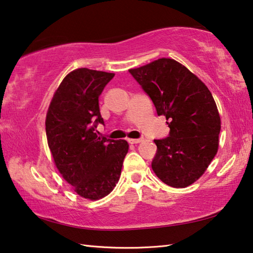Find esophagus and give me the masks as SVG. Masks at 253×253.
<instances>
[{
    "label": "esophagus",
    "mask_w": 253,
    "mask_h": 253,
    "mask_svg": "<svg viewBox=\"0 0 253 253\" xmlns=\"http://www.w3.org/2000/svg\"><path fill=\"white\" fill-rule=\"evenodd\" d=\"M142 140V138H136V139H134V138H131V139H128V141H129V144H139V142H141Z\"/></svg>",
    "instance_id": "1"
}]
</instances>
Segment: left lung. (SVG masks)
Instances as JSON below:
<instances>
[{"label":"left lung","mask_w":253,"mask_h":253,"mask_svg":"<svg viewBox=\"0 0 253 253\" xmlns=\"http://www.w3.org/2000/svg\"><path fill=\"white\" fill-rule=\"evenodd\" d=\"M129 73L170 128L167 138L154 140V172L173 188L192 185L205 173L219 147L221 119L210 90L172 58H158Z\"/></svg>","instance_id":"8db88e82"}]
</instances>
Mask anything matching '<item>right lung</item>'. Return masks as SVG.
I'll use <instances>...</instances> for the list:
<instances>
[{"label": "right lung", "mask_w": 253, "mask_h": 253, "mask_svg": "<svg viewBox=\"0 0 253 253\" xmlns=\"http://www.w3.org/2000/svg\"><path fill=\"white\" fill-rule=\"evenodd\" d=\"M114 73L77 68L64 77L50 100L45 119L47 144L62 177L82 198L99 200L121 178L129 145L95 131L104 124L98 97Z\"/></svg>", "instance_id": "obj_1"}]
</instances>
